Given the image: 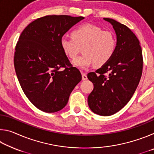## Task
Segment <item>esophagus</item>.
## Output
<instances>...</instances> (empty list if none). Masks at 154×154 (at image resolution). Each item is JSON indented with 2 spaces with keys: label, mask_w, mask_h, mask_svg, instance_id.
I'll use <instances>...</instances> for the list:
<instances>
[{
  "label": "esophagus",
  "mask_w": 154,
  "mask_h": 154,
  "mask_svg": "<svg viewBox=\"0 0 154 154\" xmlns=\"http://www.w3.org/2000/svg\"><path fill=\"white\" fill-rule=\"evenodd\" d=\"M82 80H86L88 79L87 77V75L85 73V72H82Z\"/></svg>",
  "instance_id": "esophagus-1"
}]
</instances>
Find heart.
<instances>
[{
  "mask_svg": "<svg viewBox=\"0 0 154 154\" xmlns=\"http://www.w3.org/2000/svg\"><path fill=\"white\" fill-rule=\"evenodd\" d=\"M71 36H62L60 46L65 55L71 59L76 58L82 48L83 54L72 62L79 69H85L93 64L102 66L110 60L116 51V36L98 26L83 24L72 31Z\"/></svg>",
  "mask_w": 154,
  "mask_h": 154,
  "instance_id": "b5f03b06",
  "label": "heart"
}]
</instances>
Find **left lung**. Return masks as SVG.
<instances>
[{"instance_id": "obj_1", "label": "left lung", "mask_w": 154, "mask_h": 154, "mask_svg": "<svg viewBox=\"0 0 154 154\" xmlns=\"http://www.w3.org/2000/svg\"><path fill=\"white\" fill-rule=\"evenodd\" d=\"M103 20L113 26L116 49L107 63L88 74L94 84L88 103L94 113L109 116L121 110L134 94L141 77L143 56L139 41L130 28L111 18Z\"/></svg>"}]
</instances>
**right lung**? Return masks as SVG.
Masks as SVG:
<instances>
[{"mask_svg": "<svg viewBox=\"0 0 154 154\" xmlns=\"http://www.w3.org/2000/svg\"><path fill=\"white\" fill-rule=\"evenodd\" d=\"M83 19L46 15L31 22L21 34L14 55L15 72L25 95L41 111H60L82 79L62 51L60 39ZM62 67L65 69L60 70Z\"/></svg>", "mask_w": 154, "mask_h": 154, "instance_id": "1", "label": "right lung"}]
</instances>
